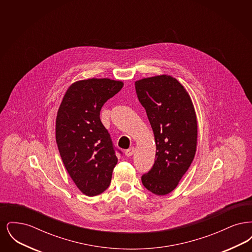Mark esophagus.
Returning <instances> with one entry per match:
<instances>
[{
  "instance_id": "1",
  "label": "esophagus",
  "mask_w": 252,
  "mask_h": 252,
  "mask_svg": "<svg viewBox=\"0 0 252 252\" xmlns=\"http://www.w3.org/2000/svg\"><path fill=\"white\" fill-rule=\"evenodd\" d=\"M134 152H135V148L134 147H130L127 150H126V155L127 157L132 156L134 154Z\"/></svg>"
}]
</instances>
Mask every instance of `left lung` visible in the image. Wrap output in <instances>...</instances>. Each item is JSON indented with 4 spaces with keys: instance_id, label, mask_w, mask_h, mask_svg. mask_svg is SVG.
<instances>
[{
    "instance_id": "obj_1",
    "label": "left lung",
    "mask_w": 252,
    "mask_h": 252,
    "mask_svg": "<svg viewBox=\"0 0 252 252\" xmlns=\"http://www.w3.org/2000/svg\"><path fill=\"white\" fill-rule=\"evenodd\" d=\"M138 99L154 132L156 159L142 176L155 194L172 192L192 163L196 151L197 121L191 97L180 82L166 74L135 82Z\"/></svg>"
}]
</instances>
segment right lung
Wrapping results in <instances>:
<instances>
[{"instance_id":"obj_1","label":"right lung","mask_w":252,"mask_h":252,"mask_svg":"<svg viewBox=\"0 0 252 252\" xmlns=\"http://www.w3.org/2000/svg\"><path fill=\"white\" fill-rule=\"evenodd\" d=\"M123 86L122 81L108 78L74 82L58 111L56 140L60 157L77 188L88 196L108 189L118 161L100 111Z\"/></svg>"}]
</instances>
